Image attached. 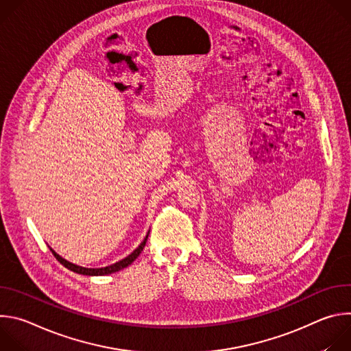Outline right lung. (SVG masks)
Listing matches in <instances>:
<instances>
[{"label":"right lung","instance_id":"1","mask_svg":"<svg viewBox=\"0 0 351 351\" xmlns=\"http://www.w3.org/2000/svg\"><path fill=\"white\" fill-rule=\"evenodd\" d=\"M148 233H149V230H148ZM148 233L145 234L144 240L138 244V247L134 250V252H132L128 257H125L123 260H121V261H118V263H115V264H112V265L104 267V268H84V267H80V265H75V264L66 261L65 258H62L60 254H57L53 248H49V250H51L54 257H56L65 268H68V269H71V271H73V272H76V274H80V275H87V276H103V275H110V274L118 272V271H121V269L129 267V265L140 256V253L143 252V248H144L145 241H147V237H148Z\"/></svg>","mask_w":351,"mask_h":351}]
</instances>
